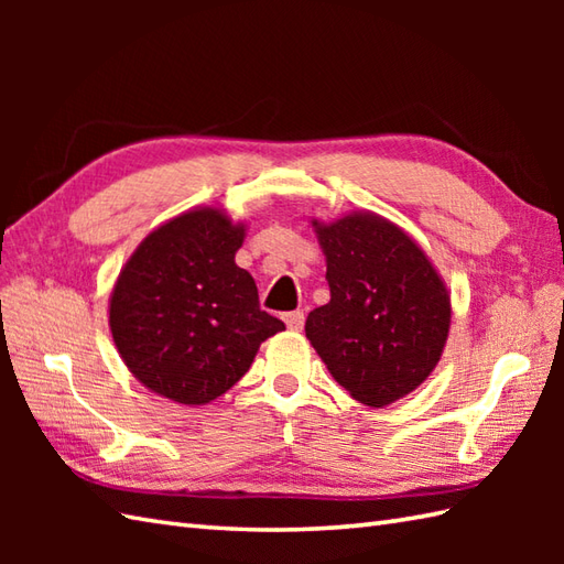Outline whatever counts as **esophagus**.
I'll list each match as a JSON object with an SVG mask.
<instances>
[{"label": "esophagus", "instance_id": "34e87169", "mask_svg": "<svg viewBox=\"0 0 564 564\" xmlns=\"http://www.w3.org/2000/svg\"><path fill=\"white\" fill-rule=\"evenodd\" d=\"M283 322H285V327H289L291 332H301L303 325H305V315L301 313V310H293V313H285L283 315Z\"/></svg>", "mask_w": 564, "mask_h": 564}]
</instances>
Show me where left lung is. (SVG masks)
<instances>
[{
  "label": "left lung",
  "instance_id": "8db88e82",
  "mask_svg": "<svg viewBox=\"0 0 564 564\" xmlns=\"http://www.w3.org/2000/svg\"><path fill=\"white\" fill-rule=\"evenodd\" d=\"M327 263L329 303L305 337L332 378L366 406L416 390L441 361L451 293L416 239L373 210L310 220Z\"/></svg>",
  "mask_w": 564,
  "mask_h": 564
}]
</instances>
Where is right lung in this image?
<instances>
[{"mask_svg": "<svg viewBox=\"0 0 564 564\" xmlns=\"http://www.w3.org/2000/svg\"><path fill=\"white\" fill-rule=\"evenodd\" d=\"M247 225L225 208L174 215L142 239L109 297L118 354L142 386L200 406L242 378L261 341L283 332L259 310L257 283L235 263Z\"/></svg>", "mask_w": 564, "mask_h": 564, "instance_id": "add662e5", "label": "right lung"}]
</instances>
